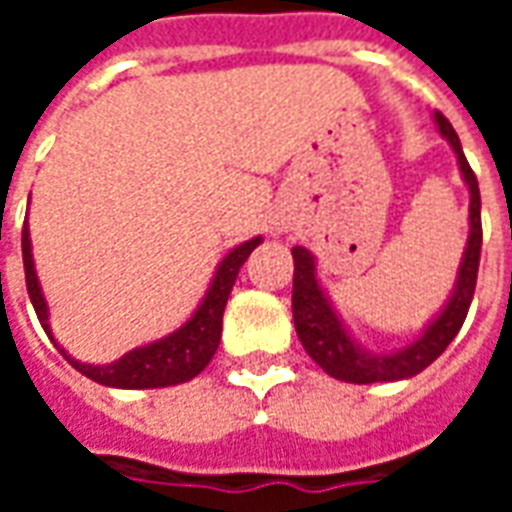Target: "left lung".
<instances>
[{
    "label": "left lung",
    "mask_w": 512,
    "mask_h": 512,
    "mask_svg": "<svg viewBox=\"0 0 512 512\" xmlns=\"http://www.w3.org/2000/svg\"><path fill=\"white\" fill-rule=\"evenodd\" d=\"M436 123H439L441 134L447 136V142L458 156L461 164L463 180L472 191V202H469V222H472V233H469V246L463 255L461 274H458V288L452 293L450 304L444 307L436 321L430 323L425 334L417 343L408 345L406 351L397 354H365L354 345V340L345 334L343 323L337 321L332 304L323 296L321 285L315 279V263L312 255L304 246H293V323L296 332L304 345V351L318 362V365L329 373L332 378L348 381V384H378V381H400V378H411L422 373L430 362H436L444 348L455 340V334L461 332L466 312L472 304L474 285H477V268H480V249H483V222H480V189H477V178H474L469 161L463 156L461 139L450 126V120L436 112Z\"/></svg>",
    "instance_id": "1"
}]
</instances>
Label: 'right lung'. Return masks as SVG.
<instances>
[{
    "mask_svg": "<svg viewBox=\"0 0 512 512\" xmlns=\"http://www.w3.org/2000/svg\"><path fill=\"white\" fill-rule=\"evenodd\" d=\"M257 244H260V238H252L246 244L235 246L233 252L224 257L216 277H213L208 296L202 299L200 310L194 312V318L186 326H180L175 334H169V337L158 340V343L145 345V348L128 351L123 359H117V362L106 367L82 365V362L71 359L65 351H60V354L82 376L93 378V381L104 386H117V389H156V386H175L200 376L213 359V354H216L219 340H222V315L224 307H227V296H230L235 277H238V268L244 266V260L252 255V249ZM21 252H24V274H27L29 299H32V307L38 312V321L49 332V310H46V301H43L38 277H35V268H32V249H29L27 227L21 233Z\"/></svg>",
    "mask_w": 512,
    "mask_h": 512,
    "instance_id": "add662e5",
    "label": "right lung"
}]
</instances>
